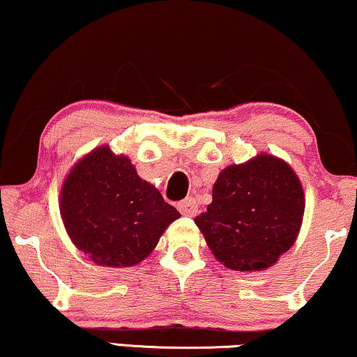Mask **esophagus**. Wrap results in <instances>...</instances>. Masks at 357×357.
Returning <instances> with one entry per match:
<instances>
[{"mask_svg": "<svg viewBox=\"0 0 357 357\" xmlns=\"http://www.w3.org/2000/svg\"><path fill=\"white\" fill-rule=\"evenodd\" d=\"M178 209L183 215H189V218H192V215H196L197 212L196 199H194V197H186L184 201L178 202Z\"/></svg>", "mask_w": 357, "mask_h": 357, "instance_id": "esophagus-1", "label": "esophagus"}]
</instances>
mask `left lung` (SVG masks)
I'll return each mask as SVG.
<instances>
[{"label":"left lung","mask_w":357,"mask_h":357,"mask_svg":"<svg viewBox=\"0 0 357 357\" xmlns=\"http://www.w3.org/2000/svg\"><path fill=\"white\" fill-rule=\"evenodd\" d=\"M305 194L285 161L260 155L219 174L212 202L194 219L215 259L250 272L272 267L298 236Z\"/></svg>","instance_id":"1"}]
</instances>
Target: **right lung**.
<instances>
[{"label": "right lung", "mask_w": 357, "mask_h": 357, "mask_svg": "<svg viewBox=\"0 0 357 357\" xmlns=\"http://www.w3.org/2000/svg\"><path fill=\"white\" fill-rule=\"evenodd\" d=\"M61 215L72 242L98 265L130 267L145 260L179 218L126 156L108 146L89 153L67 176Z\"/></svg>", "instance_id": "add662e5"}]
</instances>
